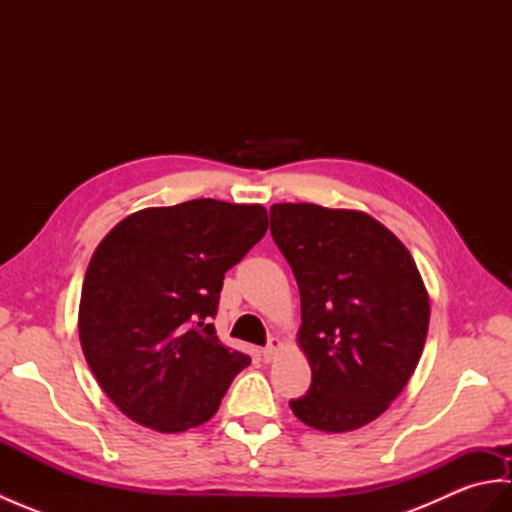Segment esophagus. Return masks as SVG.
Segmentation results:
<instances>
[{"instance_id": "esophagus-1", "label": "esophagus", "mask_w": 512, "mask_h": 512, "mask_svg": "<svg viewBox=\"0 0 512 512\" xmlns=\"http://www.w3.org/2000/svg\"><path fill=\"white\" fill-rule=\"evenodd\" d=\"M279 347H281V341L277 339V336H270V339H268V345H266L264 350H262V354H264V361H273Z\"/></svg>"}]
</instances>
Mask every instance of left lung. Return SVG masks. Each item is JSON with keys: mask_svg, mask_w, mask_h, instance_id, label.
<instances>
[{"mask_svg": "<svg viewBox=\"0 0 512 512\" xmlns=\"http://www.w3.org/2000/svg\"><path fill=\"white\" fill-rule=\"evenodd\" d=\"M270 235L297 279V341L312 369L308 394L290 409L319 431L363 427L396 400L422 356L431 310L418 266L363 211L273 204Z\"/></svg>", "mask_w": 512, "mask_h": 512, "instance_id": "1", "label": "left lung"}]
</instances>
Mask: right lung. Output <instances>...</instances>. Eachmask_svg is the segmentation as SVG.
Wrapping results in <instances>:
<instances>
[{"mask_svg": "<svg viewBox=\"0 0 512 512\" xmlns=\"http://www.w3.org/2000/svg\"><path fill=\"white\" fill-rule=\"evenodd\" d=\"M262 204L189 200L118 222L90 259L81 347L127 418L160 433L211 420L248 354L215 334L224 273L266 235Z\"/></svg>", "mask_w": 512, "mask_h": 512, "instance_id": "add662e5", "label": "right lung"}]
</instances>
